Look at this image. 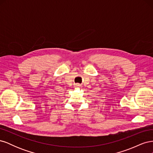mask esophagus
Listing matches in <instances>:
<instances>
[{"instance_id": "obj_1", "label": "esophagus", "mask_w": 153, "mask_h": 153, "mask_svg": "<svg viewBox=\"0 0 153 153\" xmlns=\"http://www.w3.org/2000/svg\"><path fill=\"white\" fill-rule=\"evenodd\" d=\"M76 87H79V86H80V85H79V84H76Z\"/></svg>"}]
</instances>
